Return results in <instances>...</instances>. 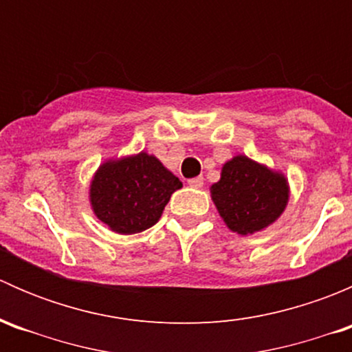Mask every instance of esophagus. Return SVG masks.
<instances>
[{"label":"esophagus","mask_w":352,"mask_h":352,"mask_svg":"<svg viewBox=\"0 0 352 352\" xmlns=\"http://www.w3.org/2000/svg\"><path fill=\"white\" fill-rule=\"evenodd\" d=\"M187 184H189V187H194V189H201L204 186V179L202 177H196V179L187 180Z\"/></svg>","instance_id":"1"}]
</instances>
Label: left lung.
<instances>
[{"instance_id": "left-lung-1", "label": "left lung", "mask_w": 352, "mask_h": 352, "mask_svg": "<svg viewBox=\"0 0 352 352\" xmlns=\"http://www.w3.org/2000/svg\"><path fill=\"white\" fill-rule=\"evenodd\" d=\"M225 225L239 235H254L278 221L289 202V182L281 170L235 155L209 187Z\"/></svg>"}]
</instances>
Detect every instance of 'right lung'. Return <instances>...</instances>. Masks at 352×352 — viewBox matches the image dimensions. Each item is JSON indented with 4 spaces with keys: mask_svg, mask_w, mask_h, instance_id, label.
Listing matches in <instances>:
<instances>
[{
    "mask_svg": "<svg viewBox=\"0 0 352 352\" xmlns=\"http://www.w3.org/2000/svg\"><path fill=\"white\" fill-rule=\"evenodd\" d=\"M182 187L155 155L109 158L95 170L88 187L94 214L113 233L134 235L162 218L172 194Z\"/></svg>",
    "mask_w": 352,
    "mask_h": 352,
    "instance_id": "1",
    "label": "right lung"
}]
</instances>
